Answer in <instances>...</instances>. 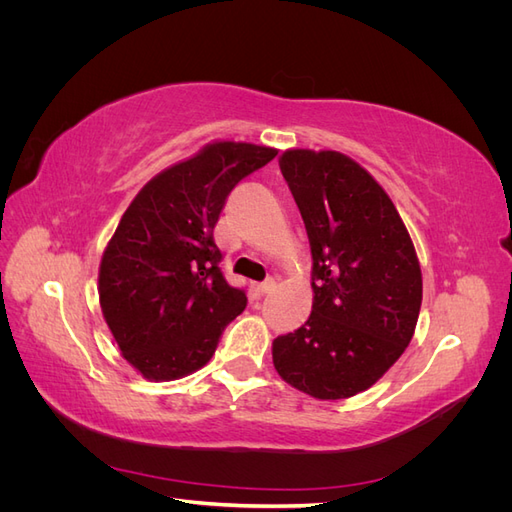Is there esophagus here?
<instances>
[{"label":"esophagus","instance_id":"esophagus-1","mask_svg":"<svg viewBox=\"0 0 512 512\" xmlns=\"http://www.w3.org/2000/svg\"><path fill=\"white\" fill-rule=\"evenodd\" d=\"M275 280H273V277H267V280L265 282H260L258 284V292H262V294H269V292H273L275 290Z\"/></svg>","mask_w":512,"mask_h":512}]
</instances>
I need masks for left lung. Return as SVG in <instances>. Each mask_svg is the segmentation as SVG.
<instances>
[{
    "mask_svg": "<svg viewBox=\"0 0 512 512\" xmlns=\"http://www.w3.org/2000/svg\"><path fill=\"white\" fill-rule=\"evenodd\" d=\"M312 247L314 305L275 337L273 365L318 399L369 389L414 335L423 280L408 230L365 168L337 151L290 149L280 160Z\"/></svg>",
    "mask_w": 512,
    "mask_h": 512,
    "instance_id": "left-lung-1",
    "label": "left lung"
}]
</instances>
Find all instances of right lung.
I'll use <instances>...</instances> for the list:
<instances>
[{
  "mask_svg": "<svg viewBox=\"0 0 512 512\" xmlns=\"http://www.w3.org/2000/svg\"><path fill=\"white\" fill-rule=\"evenodd\" d=\"M277 156L271 147L213 143L153 177L132 200L100 265L108 329L145 378L203 367L247 305L222 273L213 228L235 185Z\"/></svg>",
  "mask_w": 512,
  "mask_h": 512,
  "instance_id": "right-lung-1",
  "label": "right lung"
}]
</instances>
